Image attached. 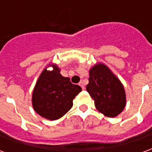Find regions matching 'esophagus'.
<instances>
[{"mask_svg":"<svg viewBox=\"0 0 152 152\" xmlns=\"http://www.w3.org/2000/svg\"><path fill=\"white\" fill-rule=\"evenodd\" d=\"M79 86H81V88H82V89H86V87H85V85H84V83H83L82 81H80V82L79 83Z\"/></svg>","mask_w":152,"mask_h":152,"instance_id":"esophagus-1","label":"esophagus"}]
</instances>
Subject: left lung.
<instances>
[{
  "mask_svg": "<svg viewBox=\"0 0 152 152\" xmlns=\"http://www.w3.org/2000/svg\"><path fill=\"white\" fill-rule=\"evenodd\" d=\"M86 90L94 101L97 110L107 117L121 114L126 105L124 86L104 63H96L89 69Z\"/></svg>",
  "mask_w": 152,
  "mask_h": 152,
  "instance_id": "8db88e82",
  "label": "left lung"
}]
</instances>
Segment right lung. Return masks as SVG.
<instances>
[{
	"label": "right lung",
	"instance_id": "1",
	"mask_svg": "<svg viewBox=\"0 0 152 152\" xmlns=\"http://www.w3.org/2000/svg\"><path fill=\"white\" fill-rule=\"evenodd\" d=\"M51 66L53 70L47 68ZM82 90L81 87L73 85L69 77L60 73L57 64L52 63L42 71L32 92V107L40 116L50 121L59 119L73 106V99Z\"/></svg>",
	"mask_w": 152,
	"mask_h": 152
}]
</instances>
